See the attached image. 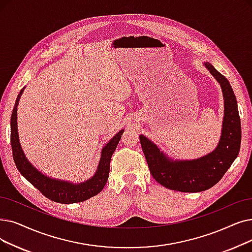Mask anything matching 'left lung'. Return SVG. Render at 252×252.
<instances>
[{
    "instance_id": "1",
    "label": "left lung",
    "mask_w": 252,
    "mask_h": 252,
    "mask_svg": "<svg viewBox=\"0 0 252 252\" xmlns=\"http://www.w3.org/2000/svg\"><path fill=\"white\" fill-rule=\"evenodd\" d=\"M205 65L220 82L224 97L221 137L215 150L198 159L172 160L143 135L139 136L152 177L172 190L199 192L209 189L222 178L240 151L241 122L232 86L211 63H205Z\"/></svg>"
}]
</instances>
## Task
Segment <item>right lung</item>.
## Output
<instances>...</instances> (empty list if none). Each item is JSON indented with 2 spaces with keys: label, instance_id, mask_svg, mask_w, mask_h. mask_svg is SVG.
I'll return each instance as SVG.
<instances>
[{
  "label": "right lung",
  "instance_id": "right-lung-1",
  "mask_svg": "<svg viewBox=\"0 0 252 252\" xmlns=\"http://www.w3.org/2000/svg\"><path fill=\"white\" fill-rule=\"evenodd\" d=\"M23 92L24 89L17 95L13 112L11 115V147H12L14 162L20 174L30 183L34 185L43 195H45L46 198L53 202L61 204L83 202L101 192L109 177L111 157L117 147L120 138H122L124 129L118 132L103 148L99 167H97V171L93 178L80 184H73L70 182L51 179L31 165L19 143L17 132V106Z\"/></svg>",
  "mask_w": 252,
  "mask_h": 252
}]
</instances>
